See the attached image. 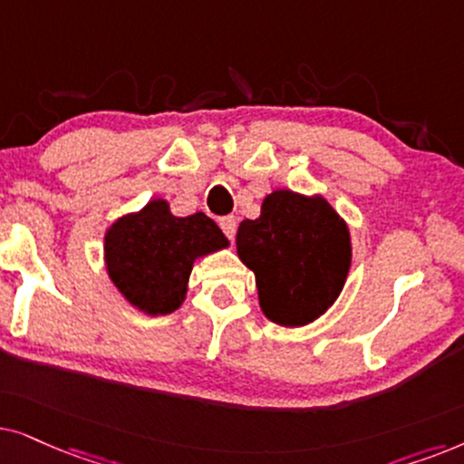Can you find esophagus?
Here are the masks:
<instances>
[{
	"mask_svg": "<svg viewBox=\"0 0 464 464\" xmlns=\"http://www.w3.org/2000/svg\"><path fill=\"white\" fill-rule=\"evenodd\" d=\"M220 228H222V233H225V236L228 237V239H233L236 237V231H237V220H236V216H225V218H220Z\"/></svg>",
	"mask_w": 464,
	"mask_h": 464,
	"instance_id": "esophagus-1",
	"label": "esophagus"
}]
</instances>
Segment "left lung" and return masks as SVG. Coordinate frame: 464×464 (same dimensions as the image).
<instances>
[{
    "label": "left lung",
    "mask_w": 464,
    "mask_h": 464,
    "mask_svg": "<svg viewBox=\"0 0 464 464\" xmlns=\"http://www.w3.org/2000/svg\"><path fill=\"white\" fill-rule=\"evenodd\" d=\"M237 256L255 271L258 304L271 323L304 326L335 304L352 263L350 231L324 197L280 188L256 220L237 228Z\"/></svg>",
    "instance_id": "8db88e82"
}]
</instances>
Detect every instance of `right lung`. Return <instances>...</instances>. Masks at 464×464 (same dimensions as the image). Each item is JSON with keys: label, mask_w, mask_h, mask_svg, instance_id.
Returning a JSON list of instances; mask_svg holds the SVG:
<instances>
[{"label": "right lung", "mask_w": 464, "mask_h": 464, "mask_svg": "<svg viewBox=\"0 0 464 464\" xmlns=\"http://www.w3.org/2000/svg\"><path fill=\"white\" fill-rule=\"evenodd\" d=\"M103 239L110 280L148 316L176 312L187 296L193 263L228 246L212 218L203 212L180 218L165 199L121 216Z\"/></svg>", "instance_id": "obj_1"}]
</instances>
